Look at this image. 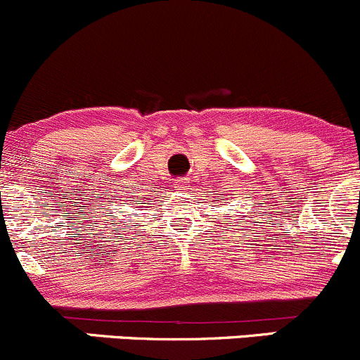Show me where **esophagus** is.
Listing matches in <instances>:
<instances>
[{"label":"esophagus","instance_id":"1","mask_svg":"<svg viewBox=\"0 0 360 360\" xmlns=\"http://www.w3.org/2000/svg\"><path fill=\"white\" fill-rule=\"evenodd\" d=\"M188 184H191V181H188L187 179L176 180V181H175V188H176V191H187Z\"/></svg>","mask_w":360,"mask_h":360}]
</instances>
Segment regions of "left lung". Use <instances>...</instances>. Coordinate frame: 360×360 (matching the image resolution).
Returning <instances> with one entry per match:
<instances>
[{
	"instance_id": "left-lung-1",
	"label": "left lung",
	"mask_w": 360,
	"mask_h": 360,
	"mask_svg": "<svg viewBox=\"0 0 360 360\" xmlns=\"http://www.w3.org/2000/svg\"><path fill=\"white\" fill-rule=\"evenodd\" d=\"M224 201H226V199H224Z\"/></svg>"
}]
</instances>
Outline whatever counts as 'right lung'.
Listing matches in <instances>:
<instances>
[{
    "label": "right lung",
    "instance_id": "right-lung-1",
    "mask_svg": "<svg viewBox=\"0 0 360 360\" xmlns=\"http://www.w3.org/2000/svg\"><path fill=\"white\" fill-rule=\"evenodd\" d=\"M124 205H126V202H124Z\"/></svg>",
    "mask_w": 360,
    "mask_h": 360
}]
</instances>
